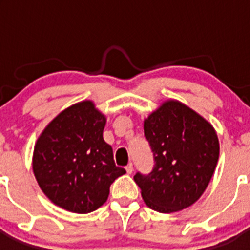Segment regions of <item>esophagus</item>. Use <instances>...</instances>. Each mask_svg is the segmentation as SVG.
<instances>
[{
    "label": "esophagus",
    "instance_id": "34e87169",
    "mask_svg": "<svg viewBox=\"0 0 250 250\" xmlns=\"http://www.w3.org/2000/svg\"><path fill=\"white\" fill-rule=\"evenodd\" d=\"M125 170H126L127 174H131L132 171H134V167H132V164L130 163V164H127L126 167H125Z\"/></svg>",
    "mask_w": 250,
    "mask_h": 250
}]
</instances>
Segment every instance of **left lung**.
<instances>
[{
	"label": "left lung",
	"mask_w": 250,
	"mask_h": 250,
	"mask_svg": "<svg viewBox=\"0 0 250 250\" xmlns=\"http://www.w3.org/2000/svg\"><path fill=\"white\" fill-rule=\"evenodd\" d=\"M155 165L134 176L145 204L159 213L193 205L210 182L219 159V140L210 123L175 100L165 101L144 120Z\"/></svg>",
	"instance_id": "left-lung-1"
}]
</instances>
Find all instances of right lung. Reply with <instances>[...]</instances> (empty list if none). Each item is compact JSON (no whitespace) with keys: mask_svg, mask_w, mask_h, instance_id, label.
<instances>
[{"mask_svg":"<svg viewBox=\"0 0 250 250\" xmlns=\"http://www.w3.org/2000/svg\"><path fill=\"white\" fill-rule=\"evenodd\" d=\"M106 118L92 101L60 112L37 139L32 169L41 190L65 210L86 214L107 200L110 185L126 173L115 165L103 138Z\"/></svg>","mask_w":250,"mask_h":250,"instance_id":"add662e5","label":"right lung"}]
</instances>
